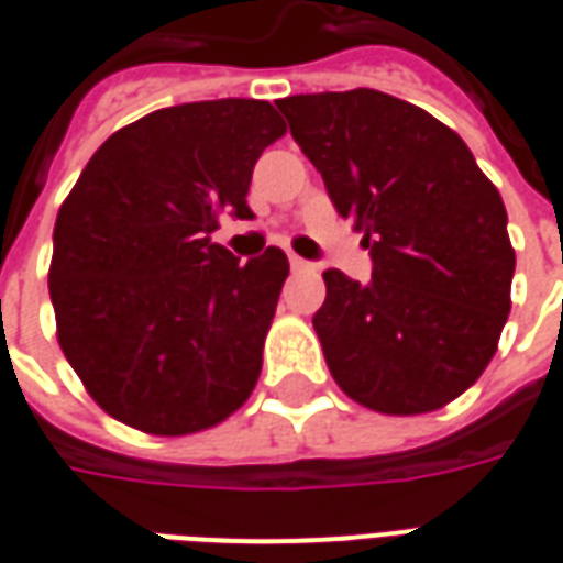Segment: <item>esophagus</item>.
<instances>
[{
	"instance_id": "obj_1",
	"label": "esophagus",
	"mask_w": 563,
	"mask_h": 563,
	"mask_svg": "<svg viewBox=\"0 0 563 563\" xmlns=\"http://www.w3.org/2000/svg\"><path fill=\"white\" fill-rule=\"evenodd\" d=\"M289 265H292V271H298V274H301V271H313V262H307V258L301 256L289 258Z\"/></svg>"
}]
</instances>
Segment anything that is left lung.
Wrapping results in <instances>:
<instances>
[{
    "instance_id": "1",
    "label": "left lung",
    "mask_w": 563,
    "mask_h": 563,
    "mask_svg": "<svg viewBox=\"0 0 563 563\" xmlns=\"http://www.w3.org/2000/svg\"><path fill=\"white\" fill-rule=\"evenodd\" d=\"M277 108L374 262L367 283L322 274L313 329L331 377L377 413L459 398L509 317L516 253L500 192L452 129L389 92L289 96Z\"/></svg>"
}]
</instances>
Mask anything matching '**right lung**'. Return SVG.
Here are the masks:
<instances>
[{
  "mask_svg": "<svg viewBox=\"0 0 563 563\" xmlns=\"http://www.w3.org/2000/svg\"><path fill=\"white\" fill-rule=\"evenodd\" d=\"M286 132L274 104L162 108L92 153L54 225L51 301L68 365L92 401L162 437L232 416L262 371L289 258H234L210 232L250 220L262 150Z\"/></svg>",
  "mask_w": 563,
  "mask_h": 563,
  "instance_id": "right-lung-1",
  "label": "right lung"
}]
</instances>
